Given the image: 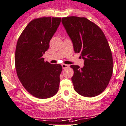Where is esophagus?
Wrapping results in <instances>:
<instances>
[{
	"mask_svg": "<svg viewBox=\"0 0 126 126\" xmlns=\"http://www.w3.org/2000/svg\"><path fill=\"white\" fill-rule=\"evenodd\" d=\"M62 68L63 69H66L67 68L69 67V65L68 64H62Z\"/></svg>",
	"mask_w": 126,
	"mask_h": 126,
	"instance_id": "obj_1",
	"label": "esophagus"
}]
</instances>
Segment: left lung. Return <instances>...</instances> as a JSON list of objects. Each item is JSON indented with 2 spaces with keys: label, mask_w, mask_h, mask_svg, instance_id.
<instances>
[{
  "label": "left lung",
  "mask_w": 126,
  "mask_h": 126,
  "mask_svg": "<svg viewBox=\"0 0 126 126\" xmlns=\"http://www.w3.org/2000/svg\"><path fill=\"white\" fill-rule=\"evenodd\" d=\"M62 22L75 52L80 53L84 60L83 68L71 66L75 90L84 97H95L104 91L112 75V55L108 41L101 29L87 18L66 17Z\"/></svg>",
  "instance_id": "8db88e82"
}]
</instances>
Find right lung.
Segmentation results:
<instances>
[{"label":"right lung","instance_id":"right-lung-1","mask_svg":"<svg viewBox=\"0 0 126 126\" xmlns=\"http://www.w3.org/2000/svg\"><path fill=\"white\" fill-rule=\"evenodd\" d=\"M60 22V17L33 19L17 43V75L25 89L36 98H50L58 91L62 65L45 62L43 56L49 48V41Z\"/></svg>","mask_w":126,"mask_h":126}]
</instances>
